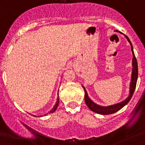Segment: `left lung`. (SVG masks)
<instances>
[{
  "instance_id": "1",
  "label": "left lung",
  "mask_w": 145,
  "mask_h": 145,
  "mask_svg": "<svg viewBox=\"0 0 145 145\" xmlns=\"http://www.w3.org/2000/svg\"><path fill=\"white\" fill-rule=\"evenodd\" d=\"M116 32H118V33L122 34V33H120V31L116 30ZM124 36L125 37V38L127 39V40L129 42V43H130L131 47V52H132V54H133V59H132L133 68H132V74H131V83H130L129 95L127 98L125 99V100L119 102V103L115 104V105H110V106H101L97 105V104L94 103V102H93V101H92L89 97H88V93H87L86 88H84V86H82L84 89V92H85L84 99H85L86 104V105L88 106V108L90 109L91 110L96 112V113L101 114V115H109V114L115 113V112H118V110H120V109L123 108L125 105H127V104L129 103V102L130 101L131 97H132L133 93H134V90H135L136 85H137V78H138L137 61V59H136L135 55H134V50H133L132 43H131V40H129V38H128V36H126V35H124Z\"/></svg>"
}]
</instances>
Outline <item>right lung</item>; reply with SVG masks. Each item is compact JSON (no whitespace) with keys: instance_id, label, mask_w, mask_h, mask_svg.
Masks as SVG:
<instances>
[{"instance_id":"1","label":"right lung","mask_w":145,"mask_h":145,"mask_svg":"<svg viewBox=\"0 0 145 145\" xmlns=\"http://www.w3.org/2000/svg\"><path fill=\"white\" fill-rule=\"evenodd\" d=\"M59 103V95H58V98H57V102H56V104H55V105L54 106L53 108H52V110H51L49 111V112H48V113H53L54 112H55V110H57V107H58Z\"/></svg>"}]
</instances>
